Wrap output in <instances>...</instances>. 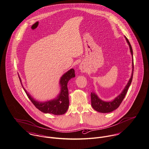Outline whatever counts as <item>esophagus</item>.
<instances>
[{"mask_svg":"<svg viewBox=\"0 0 149 149\" xmlns=\"http://www.w3.org/2000/svg\"><path fill=\"white\" fill-rule=\"evenodd\" d=\"M79 69L82 71H84L85 70V66L83 65V64H81L79 65Z\"/></svg>","mask_w":149,"mask_h":149,"instance_id":"esophagus-1","label":"esophagus"}]
</instances>
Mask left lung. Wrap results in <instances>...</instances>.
Returning <instances> with one entry per match:
<instances>
[{
	"mask_svg": "<svg viewBox=\"0 0 149 149\" xmlns=\"http://www.w3.org/2000/svg\"><path fill=\"white\" fill-rule=\"evenodd\" d=\"M125 39L130 46V50H131L132 56H133V50H132V46H131L128 39H127V38L125 37ZM134 58H133V60H132L133 69H132V73L131 77L128 84L127 85L125 89H124V91L114 100H113L111 102H104V101H102V100H100L95 93H93V92L91 93V96L92 106L96 111L100 112V113H110V112H111V111H114V110L117 109L120 106V105L122 103L123 100H124V97H125L127 93L128 92V89H129V87L131 84V82L132 81V78H133V74H134Z\"/></svg>",
	"mask_w": 149,
	"mask_h": 149,
	"instance_id": "8db88e82",
	"label": "left lung"
}]
</instances>
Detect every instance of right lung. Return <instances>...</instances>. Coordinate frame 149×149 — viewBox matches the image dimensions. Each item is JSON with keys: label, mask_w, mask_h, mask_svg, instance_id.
<instances>
[{"label": "right lung", "mask_w": 149, "mask_h": 149, "mask_svg": "<svg viewBox=\"0 0 149 149\" xmlns=\"http://www.w3.org/2000/svg\"><path fill=\"white\" fill-rule=\"evenodd\" d=\"M75 71L73 68L70 70L61 78L60 84L61 85V92L56 99L42 103L35 100L24 89L29 99L33 104L40 111L44 113H49L54 115H62L66 113L69 106L68 90L67 88L68 82L75 77ZM20 80V79H19Z\"/></svg>", "instance_id": "obj_1"}]
</instances>
